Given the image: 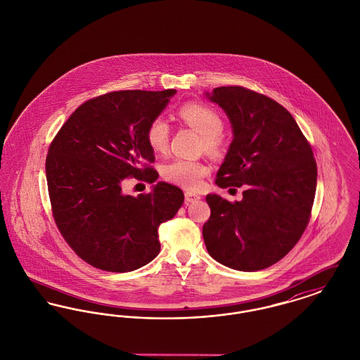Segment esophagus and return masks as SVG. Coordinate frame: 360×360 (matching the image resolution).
Here are the masks:
<instances>
[{
  "label": "esophagus",
  "mask_w": 360,
  "mask_h": 360,
  "mask_svg": "<svg viewBox=\"0 0 360 360\" xmlns=\"http://www.w3.org/2000/svg\"><path fill=\"white\" fill-rule=\"evenodd\" d=\"M201 197H200V194H195V193H193V191H186L185 193V200H186V202H194V201H198Z\"/></svg>",
  "instance_id": "34e87169"
}]
</instances>
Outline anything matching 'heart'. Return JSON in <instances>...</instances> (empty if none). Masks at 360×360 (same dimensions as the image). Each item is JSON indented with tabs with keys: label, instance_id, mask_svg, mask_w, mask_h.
Listing matches in <instances>:
<instances>
[{
	"label": "heart",
	"instance_id": "1",
	"mask_svg": "<svg viewBox=\"0 0 360 360\" xmlns=\"http://www.w3.org/2000/svg\"><path fill=\"white\" fill-rule=\"evenodd\" d=\"M179 117L202 135V148L219 154L223 148L224 122L221 116L210 106L201 103H188L179 108ZM147 143L155 153H165L169 146L170 125L163 117H155L147 127ZM209 169L201 162L174 159L162 169V176L174 185L195 188L201 185Z\"/></svg>",
	"mask_w": 360,
	"mask_h": 360
}]
</instances>
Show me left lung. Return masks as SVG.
<instances>
[{"instance_id":"left-lung-1","label":"left lung","mask_w":360,"mask_h":360,"mask_svg":"<svg viewBox=\"0 0 360 360\" xmlns=\"http://www.w3.org/2000/svg\"><path fill=\"white\" fill-rule=\"evenodd\" d=\"M206 97L223 108L233 128L216 185L245 188L235 202L206 195L212 210L202 228L206 250L233 270L267 269L308 226L317 185L311 147L290 113L264 94L221 86Z\"/></svg>"}]
</instances>
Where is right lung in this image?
I'll list each match as a JSON object with an SVG mask.
<instances>
[{
  "instance_id": "add662e5",
  "label": "right lung",
  "mask_w": 360,
  "mask_h": 360,
  "mask_svg": "<svg viewBox=\"0 0 360 360\" xmlns=\"http://www.w3.org/2000/svg\"><path fill=\"white\" fill-rule=\"evenodd\" d=\"M175 89L110 91L75 109L50 144L46 175L55 224L72 251L90 266L127 273L154 260L158 229L184 204V191L166 182L137 197L127 179L154 184V151L147 127Z\"/></svg>"
}]
</instances>
